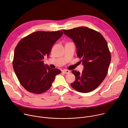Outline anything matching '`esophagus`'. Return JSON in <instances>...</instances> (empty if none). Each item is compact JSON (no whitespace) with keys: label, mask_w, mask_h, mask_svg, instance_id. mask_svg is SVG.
Returning a JSON list of instances; mask_svg holds the SVG:
<instances>
[{"label":"esophagus","mask_w":128,"mask_h":128,"mask_svg":"<svg viewBox=\"0 0 128 128\" xmlns=\"http://www.w3.org/2000/svg\"><path fill=\"white\" fill-rule=\"evenodd\" d=\"M62 72H64V74H69V73H70V71L68 70H62Z\"/></svg>","instance_id":"esophagus-1"}]
</instances>
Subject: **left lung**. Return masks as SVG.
I'll return each instance as SVG.
<instances>
[{
    "mask_svg": "<svg viewBox=\"0 0 128 128\" xmlns=\"http://www.w3.org/2000/svg\"><path fill=\"white\" fill-rule=\"evenodd\" d=\"M72 39L77 48V56L84 66L82 73L72 72L76 76L71 86L80 93H88L96 89L106 78L111 61V54L102 35L86 27L63 30Z\"/></svg>",
    "mask_w": 128,
    "mask_h": 128,
    "instance_id": "8db88e82",
    "label": "left lung"
}]
</instances>
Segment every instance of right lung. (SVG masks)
Masks as SVG:
<instances>
[{"mask_svg":"<svg viewBox=\"0 0 128 128\" xmlns=\"http://www.w3.org/2000/svg\"><path fill=\"white\" fill-rule=\"evenodd\" d=\"M63 33L39 31L22 38L16 45L12 61L13 68L21 84L34 94L45 92L51 86L56 75L61 70L52 69L44 63L52 46Z\"/></svg>","mask_w":128,"mask_h":128,"instance_id":"obj_1","label":"right lung"}]
</instances>
